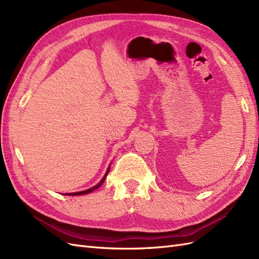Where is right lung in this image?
<instances>
[{"mask_svg":"<svg viewBox=\"0 0 259 259\" xmlns=\"http://www.w3.org/2000/svg\"><path fill=\"white\" fill-rule=\"evenodd\" d=\"M109 170H110V165H109V167H108V169H107V171H106V174L104 175V177H103V179L100 180V182L96 185V186H94V187H92V188H90V189H88V190H83V191H77V192H70V193H64L65 195H82V194H88V193H90V192H93L94 190H96V189H98V188L104 184V182H105V179H106V177H107V175H108V173H109Z\"/></svg>","mask_w":259,"mask_h":259,"instance_id":"right-lung-1","label":"right lung"}]
</instances>
